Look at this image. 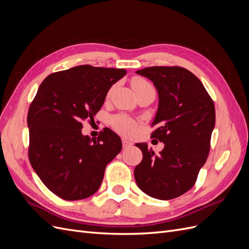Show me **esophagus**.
I'll use <instances>...</instances> for the list:
<instances>
[{"label": "esophagus", "instance_id": "obj_1", "mask_svg": "<svg viewBox=\"0 0 249 249\" xmlns=\"http://www.w3.org/2000/svg\"><path fill=\"white\" fill-rule=\"evenodd\" d=\"M133 144H134V143H133L132 141L127 140V139H123V147H124V148L131 147Z\"/></svg>", "mask_w": 249, "mask_h": 249}]
</instances>
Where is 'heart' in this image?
<instances>
[{
  "mask_svg": "<svg viewBox=\"0 0 249 249\" xmlns=\"http://www.w3.org/2000/svg\"><path fill=\"white\" fill-rule=\"evenodd\" d=\"M131 85L136 94L143 89L152 87L147 81L139 77L133 78L131 81ZM112 124L117 132L124 135V136H130V135L136 132V129H137L136 123H135L132 118L127 117L125 115H117L115 117H113Z\"/></svg>",
  "mask_w": 249,
  "mask_h": 249,
  "instance_id": "b5f03b06",
  "label": "heart"
}]
</instances>
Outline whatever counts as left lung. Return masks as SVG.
I'll return each instance as SVG.
<instances>
[{
	"label": "left lung",
	"mask_w": 249,
	"mask_h": 249,
	"mask_svg": "<svg viewBox=\"0 0 249 249\" xmlns=\"http://www.w3.org/2000/svg\"><path fill=\"white\" fill-rule=\"evenodd\" d=\"M154 83L159 106L152 138L164 143L156 155L137 143L143 155L134 170L145 194L161 200L180 196L194 186L206 163L215 126V107L200 80L179 66H152L136 71Z\"/></svg>",
	"instance_id": "8db88e82"
}]
</instances>
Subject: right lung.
I'll use <instances>...</instances> for the list:
<instances>
[{"instance_id":"obj_1","label":"right lung","mask_w":249,"mask_h":249,"mask_svg":"<svg viewBox=\"0 0 249 249\" xmlns=\"http://www.w3.org/2000/svg\"><path fill=\"white\" fill-rule=\"evenodd\" d=\"M124 69L80 65L42 81L28 112L29 160L49 190L65 200L84 199L103 182L105 169L120 153L122 139L112 130L97 139L82 134Z\"/></svg>"}]
</instances>
